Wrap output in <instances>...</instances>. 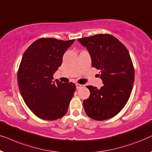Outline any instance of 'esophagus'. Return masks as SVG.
<instances>
[{"instance_id": "obj_1", "label": "esophagus", "mask_w": 152, "mask_h": 152, "mask_svg": "<svg viewBox=\"0 0 152 152\" xmlns=\"http://www.w3.org/2000/svg\"><path fill=\"white\" fill-rule=\"evenodd\" d=\"M76 89H80V88H83V87H84L83 85H80V84H78V83L76 84Z\"/></svg>"}]
</instances>
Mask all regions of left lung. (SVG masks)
Returning <instances> with one entry per match:
<instances>
[{
    "label": "left lung",
    "mask_w": 152,
    "mask_h": 152,
    "mask_svg": "<svg viewBox=\"0 0 152 152\" xmlns=\"http://www.w3.org/2000/svg\"><path fill=\"white\" fill-rule=\"evenodd\" d=\"M86 47L92 66L101 70L100 89L88 86L90 95L83 100L86 114L95 120H106L118 114L128 102L134 83V68L128 50L109 34L78 39Z\"/></svg>",
    "instance_id": "8db88e82"
}]
</instances>
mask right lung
I'll use <instances>...</instances> for the list:
<instances>
[{
    "label": "right lung",
    "mask_w": 152,
    "mask_h": 152,
    "mask_svg": "<svg viewBox=\"0 0 152 152\" xmlns=\"http://www.w3.org/2000/svg\"><path fill=\"white\" fill-rule=\"evenodd\" d=\"M74 42L41 38L24 52L18 71V86L26 104L39 118L58 120L67 112L76 85L53 80V76Z\"/></svg>",
    "instance_id": "obj_1"
}]
</instances>
